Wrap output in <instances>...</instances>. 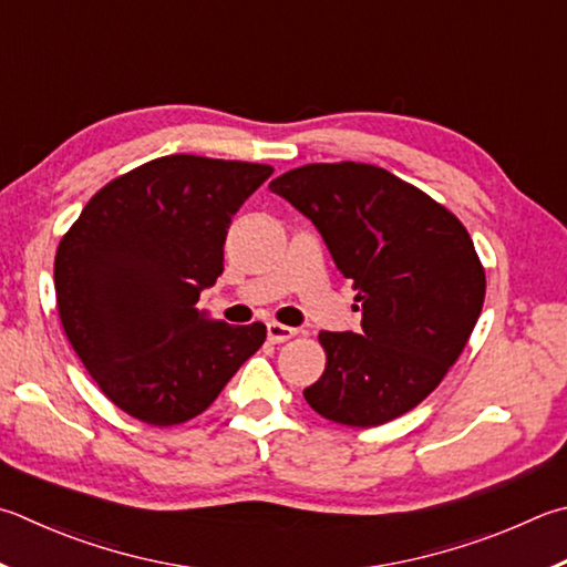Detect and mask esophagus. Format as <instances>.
<instances>
[{
	"label": "esophagus",
	"instance_id": "1",
	"mask_svg": "<svg viewBox=\"0 0 567 567\" xmlns=\"http://www.w3.org/2000/svg\"><path fill=\"white\" fill-rule=\"evenodd\" d=\"M295 334H297V329L287 327V324H277V322L267 324V339H270L272 344H282V342H287V339H292Z\"/></svg>",
	"mask_w": 567,
	"mask_h": 567
}]
</instances>
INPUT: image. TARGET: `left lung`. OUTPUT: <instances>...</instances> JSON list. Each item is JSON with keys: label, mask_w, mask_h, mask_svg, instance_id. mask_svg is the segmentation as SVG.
I'll list each match as a JSON object with an SVG mask.
<instances>
[{"label": "left lung", "mask_w": 567, "mask_h": 567, "mask_svg": "<svg viewBox=\"0 0 567 567\" xmlns=\"http://www.w3.org/2000/svg\"><path fill=\"white\" fill-rule=\"evenodd\" d=\"M270 190L322 233L354 282L357 332H319L322 377L305 389L319 416L379 426L419 406L476 327L486 272L468 230L416 185L369 163H310Z\"/></svg>", "instance_id": "obj_1"}]
</instances>
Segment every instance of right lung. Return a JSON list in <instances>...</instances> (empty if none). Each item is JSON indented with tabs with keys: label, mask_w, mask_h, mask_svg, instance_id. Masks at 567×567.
Returning a JSON list of instances; mask_svg holds the SVG:
<instances>
[{
	"label": "right lung",
	"mask_w": 567,
	"mask_h": 567,
	"mask_svg": "<svg viewBox=\"0 0 567 567\" xmlns=\"http://www.w3.org/2000/svg\"><path fill=\"white\" fill-rule=\"evenodd\" d=\"M272 166L176 153L106 183L59 243L61 327L99 389L128 416L176 426L208 409L262 347V322L203 315L240 205Z\"/></svg>",
	"instance_id": "right-lung-1"
}]
</instances>
